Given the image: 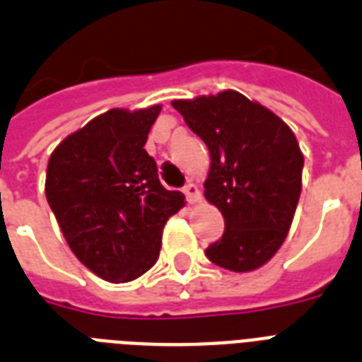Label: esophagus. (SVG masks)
Returning <instances> with one entry per match:
<instances>
[{"mask_svg":"<svg viewBox=\"0 0 362 362\" xmlns=\"http://www.w3.org/2000/svg\"><path fill=\"white\" fill-rule=\"evenodd\" d=\"M184 193H186V201L189 202V204H195V202L201 201V191H199V187H197L195 184H191V182L184 187Z\"/></svg>","mask_w":362,"mask_h":362,"instance_id":"obj_1","label":"esophagus"}]
</instances>
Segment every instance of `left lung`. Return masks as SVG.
I'll return each mask as SVG.
<instances>
[{
  "mask_svg": "<svg viewBox=\"0 0 362 362\" xmlns=\"http://www.w3.org/2000/svg\"><path fill=\"white\" fill-rule=\"evenodd\" d=\"M206 143L204 197L225 217L206 257L230 272L258 269L281 249L301 195L303 152L283 119L238 90L173 100Z\"/></svg>",
  "mask_w": 362,
  "mask_h": 362,
  "instance_id": "8db88e82",
  "label": "left lung"
}]
</instances>
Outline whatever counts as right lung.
<instances>
[{
  "label": "right lung",
  "mask_w": 362,
  "mask_h": 362,
  "mask_svg": "<svg viewBox=\"0 0 362 362\" xmlns=\"http://www.w3.org/2000/svg\"><path fill=\"white\" fill-rule=\"evenodd\" d=\"M161 105L105 111L66 135L46 169V199L78 260L110 283H128L160 257L167 219L186 202L161 186L143 148Z\"/></svg>",
  "instance_id": "1"
}]
</instances>
